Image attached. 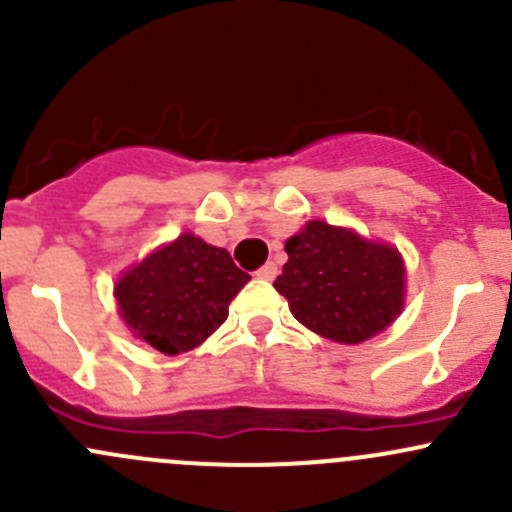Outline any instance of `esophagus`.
Wrapping results in <instances>:
<instances>
[{
    "label": "esophagus",
    "instance_id": "esophagus-1",
    "mask_svg": "<svg viewBox=\"0 0 512 512\" xmlns=\"http://www.w3.org/2000/svg\"><path fill=\"white\" fill-rule=\"evenodd\" d=\"M276 273H278V266L273 261H268V263H263L261 268H258L256 276L263 278V281H273V278H276Z\"/></svg>",
    "mask_w": 512,
    "mask_h": 512
}]
</instances>
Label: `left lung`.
Segmentation results:
<instances>
[{"label":"left lung","mask_w":512,"mask_h":512,"mask_svg":"<svg viewBox=\"0 0 512 512\" xmlns=\"http://www.w3.org/2000/svg\"><path fill=\"white\" fill-rule=\"evenodd\" d=\"M288 261L273 281L303 326L336 343H361L403 308V261L393 246L308 221L286 241Z\"/></svg>","instance_id":"8db88e82"}]
</instances>
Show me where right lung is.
Returning a JSON list of instances; mask_svg holds the SVG:
<instances>
[{
    "instance_id": "1",
    "label": "right lung",
    "mask_w": 512,
    "mask_h": 512,
    "mask_svg": "<svg viewBox=\"0 0 512 512\" xmlns=\"http://www.w3.org/2000/svg\"><path fill=\"white\" fill-rule=\"evenodd\" d=\"M249 281L229 251L184 234L124 273L114 293L134 336L174 356L209 338Z\"/></svg>"
}]
</instances>
